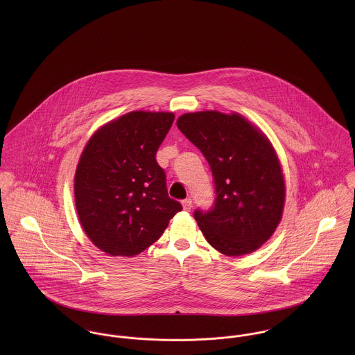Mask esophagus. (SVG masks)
<instances>
[{
  "instance_id": "esophagus-1",
  "label": "esophagus",
  "mask_w": 355,
  "mask_h": 355,
  "mask_svg": "<svg viewBox=\"0 0 355 355\" xmlns=\"http://www.w3.org/2000/svg\"><path fill=\"white\" fill-rule=\"evenodd\" d=\"M182 205H183V209H184L186 211H190V210H191V206H193V201H191L190 198H186V200L182 202Z\"/></svg>"
}]
</instances>
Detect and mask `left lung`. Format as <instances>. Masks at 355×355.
<instances>
[{"mask_svg":"<svg viewBox=\"0 0 355 355\" xmlns=\"http://www.w3.org/2000/svg\"><path fill=\"white\" fill-rule=\"evenodd\" d=\"M178 128L210 165L216 198L194 217L211 248L225 255L253 253L277 228L286 198L282 166L268 138L238 113L182 114Z\"/></svg>","mask_w":355,"mask_h":355,"instance_id":"obj_1","label":"left lung"}]
</instances>
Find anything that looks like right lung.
I'll return each mask as SVG.
<instances>
[{
  "label": "right lung",
  "instance_id": "add662e5",
  "mask_svg": "<svg viewBox=\"0 0 355 355\" xmlns=\"http://www.w3.org/2000/svg\"><path fill=\"white\" fill-rule=\"evenodd\" d=\"M169 112H130L87 142L75 173V203L89 239L103 253L132 257L162 235L182 205L168 197L155 154Z\"/></svg>",
  "mask_w": 355,
  "mask_h": 355
}]
</instances>
